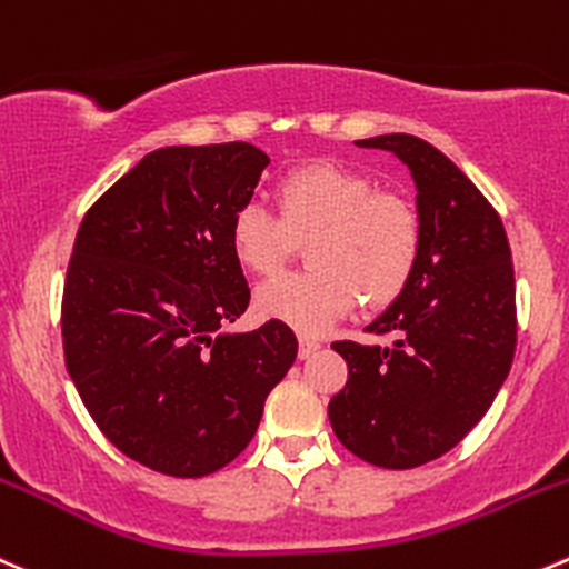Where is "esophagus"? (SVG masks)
I'll list each match as a JSON object with an SVG mask.
<instances>
[{
  "label": "esophagus",
  "instance_id": "1",
  "mask_svg": "<svg viewBox=\"0 0 569 569\" xmlns=\"http://www.w3.org/2000/svg\"><path fill=\"white\" fill-rule=\"evenodd\" d=\"M319 350V341L317 339H311V336H300V352H297V356L300 358H308V356H313V352Z\"/></svg>",
  "mask_w": 569,
  "mask_h": 569
}]
</instances>
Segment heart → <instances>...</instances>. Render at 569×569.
Here are the masks:
<instances>
[{
    "label": "heart",
    "instance_id": "obj_1",
    "mask_svg": "<svg viewBox=\"0 0 569 569\" xmlns=\"http://www.w3.org/2000/svg\"><path fill=\"white\" fill-rule=\"evenodd\" d=\"M278 217L247 202L230 219V250L241 269L274 274L308 244L311 272L274 278L256 291V311L297 333L317 336L358 302L380 311L411 283L422 256V222L397 191L369 174L317 161L274 186Z\"/></svg>",
    "mask_w": 569,
    "mask_h": 569
}]
</instances>
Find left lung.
<instances>
[{
	"mask_svg": "<svg viewBox=\"0 0 569 569\" xmlns=\"http://www.w3.org/2000/svg\"><path fill=\"white\" fill-rule=\"evenodd\" d=\"M356 144L411 169L422 256L408 289L367 328L391 341H333L347 383L328 417L358 459L411 470L456 448L503 386L517 347L515 267L498 211L437 147L408 132Z\"/></svg>",
	"mask_w": 569,
	"mask_h": 569,
	"instance_id": "left-lung-1",
	"label": "left lung"
}]
</instances>
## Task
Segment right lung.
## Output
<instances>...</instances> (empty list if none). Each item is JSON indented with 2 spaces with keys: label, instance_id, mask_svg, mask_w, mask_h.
<instances>
[{
  "label": "right lung",
  "instance_id": "1",
  "mask_svg": "<svg viewBox=\"0 0 569 569\" xmlns=\"http://www.w3.org/2000/svg\"><path fill=\"white\" fill-rule=\"evenodd\" d=\"M267 167L244 141L163 147L77 230L60 311L66 369L99 431L163 476L230 465L297 358V336L274 319L222 333L250 306L230 219Z\"/></svg>",
  "mask_w": 569,
  "mask_h": 569
}]
</instances>
